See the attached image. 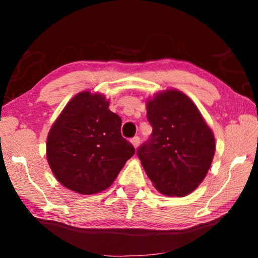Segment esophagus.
<instances>
[{"instance_id": "1", "label": "esophagus", "mask_w": 258, "mask_h": 258, "mask_svg": "<svg viewBox=\"0 0 258 258\" xmlns=\"http://www.w3.org/2000/svg\"><path fill=\"white\" fill-rule=\"evenodd\" d=\"M132 143H133V146L135 147V148L139 147V146H140V137H139V136L133 137V139H132Z\"/></svg>"}]
</instances>
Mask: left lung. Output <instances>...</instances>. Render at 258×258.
Here are the masks:
<instances>
[{
	"instance_id": "8db88e82",
	"label": "left lung",
	"mask_w": 258,
	"mask_h": 258,
	"mask_svg": "<svg viewBox=\"0 0 258 258\" xmlns=\"http://www.w3.org/2000/svg\"><path fill=\"white\" fill-rule=\"evenodd\" d=\"M147 118L153 133L136 154L148 177L164 195H189L213 162V132L192 101L175 89L147 102Z\"/></svg>"
}]
</instances>
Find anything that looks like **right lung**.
<instances>
[{"label": "right lung", "mask_w": 258, "mask_h": 258, "mask_svg": "<svg viewBox=\"0 0 258 258\" xmlns=\"http://www.w3.org/2000/svg\"><path fill=\"white\" fill-rule=\"evenodd\" d=\"M100 94L83 91L66 105L47 140V157L57 181L83 195L109 188L135 154L122 137V119Z\"/></svg>", "instance_id": "right-lung-1"}]
</instances>
